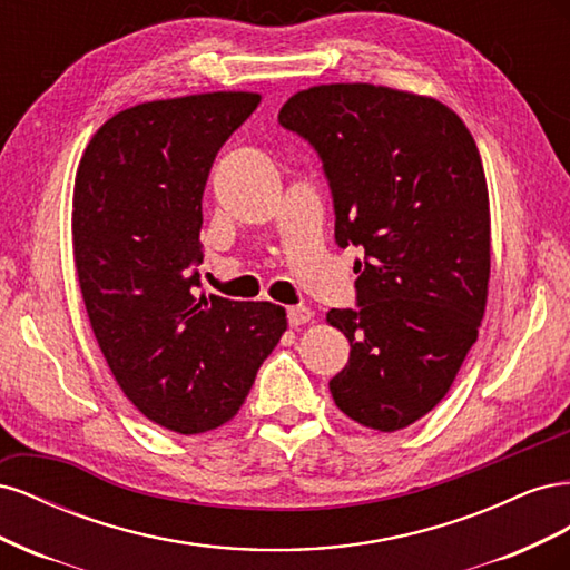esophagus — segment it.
I'll return each mask as SVG.
<instances>
[{
  "label": "esophagus",
  "mask_w": 570,
  "mask_h": 570,
  "mask_svg": "<svg viewBox=\"0 0 570 570\" xmlns=\"http://www.w3.org/2000/svg\"><path fill=\"white\" fill-rule=\"evenodd\" d=\"M312 318H314L312 308H306V306H289L287 308V321H289L292 327L304 325V323H308Z\"/></svg>",
  "instance_id": "obj_1"
}]
</instances>
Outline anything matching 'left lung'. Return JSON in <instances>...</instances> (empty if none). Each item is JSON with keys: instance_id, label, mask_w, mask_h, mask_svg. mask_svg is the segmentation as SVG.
I'll return each instance as SVG.
<instances>
[{"instance_id": "1", "label": "left lung", "mask_w": 570, "mask_h": 570, "mask_svg": "<svg viewBox=\"0 0 570 570\" xmlns=\"http://www.w3.org/2000/svg\"><path fill=\"white\" fill-rule=\"evenodd\" d=\"M281 126L323 161L337 247H361L356 308L331 394L361 425L394 433L450 392L478 340L490 281V199L475 140L442 101L368 82L292 95Z\"/></svg>"}]
</instances>
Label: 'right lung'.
Instances as JSON below:
<instances>
[{
    "instance_id": "obj_1",
    "label": "right lung",
    "mask_w": 570,
    "mask_h": 570,
    "mask_svg": "<svg viewBox=\"0 0 570 570\" xmlns=\"http://www.w3.org/2000/svg\"><path fill=\"white\" fill-rule=\"evenodd\" d=\"M256 92L137 105L85 149L73 189V258L107 364L137 411L180 435L230 421L287 331L271 302L197 297L202 195Z\"/></svg>"
}]
</instances>
